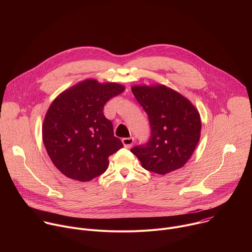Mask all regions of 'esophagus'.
Wrapping results in <instances>:
<instances>
[{
  "label": "esophagus",
  "instance_id": "1",
  "mask_svg": "<svg viewBox=\"0 0 252 252\" xmlns=\"http://www.w3.org/2000/svg\"><path fill=\"white\" fill-rule=\"evenodd\" d=\"M122 141H123V145L126 149H129L133 145L134 139H133V137H124L122 139Z\"/></svg>",
  "mask_w": 252,
  "mask_h": 252
}]
</instances>
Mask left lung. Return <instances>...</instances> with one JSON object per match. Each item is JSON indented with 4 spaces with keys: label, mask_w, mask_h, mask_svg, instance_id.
I'll return each mask as SVG.
<instances>
[{
    "label": "left lung",
    "mask_w": 252,
    "mask_h": 252,
    "mask_svg": "<svg viewBox=\"0 0 252 252\" xmlns=\"http://www.w3.org/2000/svg\"><path fill=\"white\" fill-rule=\"evenodd\" d=\"M131 92L148 114L151 137L130 152L142 167L158 174L183 167L199 141L198 111L187 97L163 85L133 86Z\"/></svg>",
    "instance_id": "left-lung-1"
}]
</instances>
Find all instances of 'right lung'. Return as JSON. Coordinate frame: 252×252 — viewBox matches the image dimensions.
<instances>
[{
  "label": "right lung",
  "mask_w": 252,
  "mask_h": 252,
  "mask_svg": "<svg viewBox=\"0 0 252 252\" xmlns=\"http://www.w3.org/2000/svg\"><path fill=\"white\" fill-rule=\"evenodd\" d=\"M124 91L117 83L86 80L52 102L43 124V141L63 174L85 183L106 170L109 157L124 146L103 116V106Z\"/></svg>",
  "instance_id": "1"
}]
</instances>
